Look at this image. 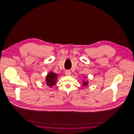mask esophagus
Here are the masks:
<instances>
[{
    "mask_svg": "<svg viewBox=\"0 0 134 134\" xmlns=\"http://www.w3.org/2000/svg\"><path fill=\"white\" fill-rule=\"evenodd\" d=\"M65 74H66V75L69 76V75H70V74H71V72H70L69 70H67V71L65 72Z\"/></svg>",
    "mask_w": 134,
    "mask_h": 134,
    "instance_id": "1",
    "label": "esophagus"
}]
</instances>
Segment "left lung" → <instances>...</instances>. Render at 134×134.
Masks as SVG:
<instances>
[{
	"label": "left lung",
	"instance_id": "obj_1",
	"mask_svg": "<svg viewBox=\"0 0 134 134\" xmlns=\"http://www.w3.org/2000/svg\"><path fill=\"white\" fill-rule=\"evenodd\" d=\"M83 85H84V86H86L88 84V82H83Z\"/></svg>",
	"mask_w": 134,
	"mask_h": 134
}]
</instances>
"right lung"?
Returning a JSON list of instances; mask_svg holds the SVG:
<instances>
[{
	"label": "right lung",
	"instance_id": "obj_1",
	"mask_svg": "<svg viewBox=\"0 0 134 134\" xmlns=\"http://www.w3.org/2000/svg\"><path fill=\"white\" fill-rule=\"evenodd\" d=\"M57 80V74L53 72H50L46 77L47 85L50 87L54 86Z\"/></svg>",
	"mask_w": 134,
	"mask_h": 134
}]
</instances>
